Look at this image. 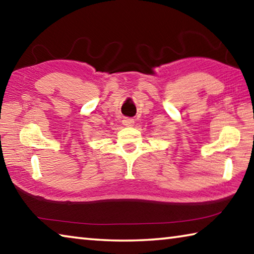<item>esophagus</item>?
<instances>
[{"label": "esophagus", "mask_w": 254, "mask_h": 254, "mask_svg": "<svg viewBox=\"0 0 254 254\" xmlns=\"http://www.w3.org/2000/svg\"><path fill=\"white\" fill-rule=\"evenodd\" d=\"M123 124L126 127H132L133 124H134V121H133V119H124Z\"/></svg>", "instance_id": "obj_1"}]
</instances>
